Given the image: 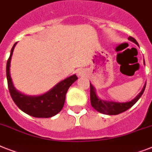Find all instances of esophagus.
I'll return each instance as SVG.
<instances>
[{"label":"esophagus","instance_id":"obj_1","mask_svg":"<svg viewBox=\"0 0 152 152\" xmlns=\"http://www.w3.org/2000/svg\"><path fill=\"white\" fill-rule=\"evenodd\" d=\"M77 75H78V76H84V75H85V73H84L83 71H78V72H77Z\"/></svg>","mask_w":152,"mask_h":152}]
</instances>
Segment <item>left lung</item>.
I'll return each mask as SVG.
<instances>
[{
    "instance_id": "left-lung-1",
    "label": "left lung",
    "mask_w": 152,
    "mask_h": 152,
    "mask_svg": "<svg viewBox=\"0 0 152 152\" xmlns=\"http://www.w3.org/2000/svg\"><path fill=\"white\" fill-rule=\"evenodd\" d=\"M128 39L131 42H134L135 44L138 45L137 42L134 38H133L131 36H129ZM144 64L145 65V60H144ZM146 84L144 85L142 90L140 93L136 96L133 100L126 102H111V101H104L98 97L97 94L96 92V88L94 86L90 83V100H91V106L98 112L101 113L103 114H107V115H117L121 113L125 112L126 110L132 107L138 99L141 98L144 93V91L145 89Z\"/></svg>"
}]
</instances>
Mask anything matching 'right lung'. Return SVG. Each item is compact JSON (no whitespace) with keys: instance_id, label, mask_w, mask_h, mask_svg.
<instances>
[{"instance_id":"add662e5","label":"right lung","mask_w":152,"mask_h":152,"mask_svg":"<svg viewBox=\"0 0 152 152\" xmlns=\"http://www.w3.org/2000/svg\"><path fill=\"white\" fill-rule=\"evenodd\" d=\"M16 44L17 42H15L11 48V54L6 66L7 86L12 99L20 110L33 117L49 118L55 116L61 112L64 107L67 90L77 80V77L75 75L70 76L56 84L50 91L40 96H31L21 93L14 87L10 75L11 59Z\"/></svg>"}]
</instances>
